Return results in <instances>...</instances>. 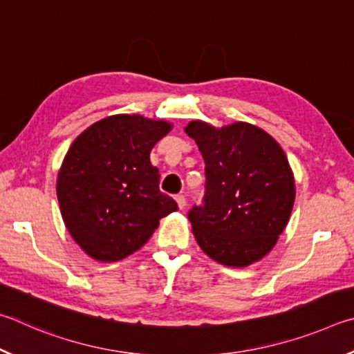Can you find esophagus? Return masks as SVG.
<instances>
[{"label": "esophagus", "mask_w": 354, "mask_h": 354, "mask_svg": "<svg viewBox=\"0 0 354 354\" xmlns=\"http://www.w3.org/2000/svg\"><path fill=\"white\" fill-rule=\"evenodd\" d=\"M176 202H177V205H178V208H180V209H183L185 205H187V199H185L183 194H177L176 196Z\"/></svg>", "instance_id": "1"}]
</instances>
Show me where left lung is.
I'll return each instance as SVG.
<instances>
[{"label": "left lung", "mask_w": 354, "mask_h": 354, "mask_svg": "<svg viewBox=\"0 0 354 354\" xmlns=\"http://www.w3.org/2000/svg\"><path fill=\"white\" fill-rule=\"evenodd\" d=\"M205 160L203 205L188 218L201 249L216 263L247 268L274 249L295 201V180L281 146L253 124L185 127Z\"/></svg>", "instance_id": "left-lung-1"}]
</instances>
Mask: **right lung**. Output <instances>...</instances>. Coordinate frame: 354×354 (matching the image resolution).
I'll return each instance as SVG.
<instances>
[{"label": "right lung", "instance_id": "obj_1", "mask_svg": "<svg viewBox=\"0 0 354 354\" xmlns=\"http://www.w3.org/2000/svg\"><path fill=\"white\" fill-rule=\"evenodd\" d=\"M172 129L165 120L111 115L85 129L68 149L57 176L62 219L80 249L96 261L132 255L160 219L177 212L158 188L151 151Z\"/></svg>", "mask_w": 354, "mask_h": 354}]
</instances>
